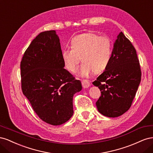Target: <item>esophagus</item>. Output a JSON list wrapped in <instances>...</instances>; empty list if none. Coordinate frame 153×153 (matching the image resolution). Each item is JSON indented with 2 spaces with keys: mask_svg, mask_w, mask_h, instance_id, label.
Segmentation results:
<instances>
[{
  "mask_svg": "<svg viewBox=\"0 0 153 153\" xmlns=\"http://www.w3.org/2000/svg\"><path fill=\"white\" fill-rule=\"evenodd\" d=\"M82 84L84 88H88L91 85V83L89 82V80H82Z\"/></svg>",
  "mask_w": 153,
  "mask_h": 153,
  "instance_id": "34e87169",
  "label": "esophagus"
}]
</instances>
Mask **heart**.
<instances>
[{
  "mask_svg": "<svg viewBox=\"0 0 153 153\" xmlns=\"http://www.w3.org/2000/svg\"><path fill=\"white\" fill-rule=\"evenodd\" d=\"M71 48L64 49L62 58L66 68L71 72L75 71L81 61L83 63L78 74L87 77L94 71H104L110 61L112 45L106 36H100L94 32H87L77 35L71 41Z\"/></svg>",
  "mask_w": 153,
  "mask_h": 153,
  "instance_id": "1",
  "label": "heart"
}]
</instances>
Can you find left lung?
I'll return each mask as SVG.
<instances>
[{
    "label": "left lung",
    "mask_w": 153,
    "mask_h": 153,
    "mask_svg": "<svg viewBox=\"0 0 153 153\" xmlns=\"http://www.w3.org/2000/svg\"><path fill=\"white\" fill-rule=\"evenodd\" d=\"M141 75L136 50L121 32L115 40L107 68L92 82L101 93L96 103L99 112L108 117H117L128 111L135 96Z\"/></svg>",
    "instance_id": "1"
}]
</instances>
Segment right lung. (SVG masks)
<instances>
[{"instance_id":"obj_1","label":"right lung","mask_w":153,"mask_h":153,"mask_svg":"<svg viewBox=\"0 0 153 153\" xmlns=\"http://www.w3.org/2000/svg\"><path fill=\"white\" fill-rule=\"evenodd\" d=\"M55 30L41 32L27 48L20 63L22 90L42 121L57 126L73 114V98L80 80L64 69Z\"/></svg>"}]
</instances>
